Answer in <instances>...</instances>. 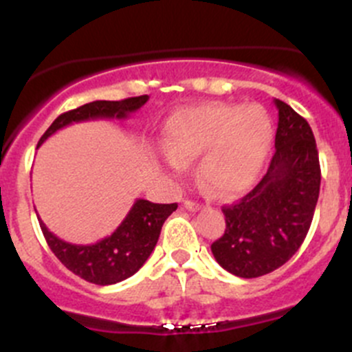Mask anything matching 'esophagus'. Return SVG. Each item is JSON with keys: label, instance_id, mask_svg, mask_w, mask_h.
<instances>
[{"label": "esophagus", "instance_id": "obj_1", "mask_svg": "<svg viewBox=\"0 0 352 352\" xmlns=\"http://www.w3.org/2000/svg\"><path fill=\"white\" fill-rule=\"evenodd\" d=\"M184 208L189 209V211H199L202 206L199 204V202H194V201H184Z\"/></svg>", "mask_w": 352, "mask_h": 352}]
</instances>
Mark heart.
I'll return each instance as SVG.
<instances>
[{"mask_svg": "<svg viewBox=\"0 0 352 352\" xmlns=\"http://www.w3.org/2000/svg\"><path fill=\"white\" fill-rule=\"evenodd\" d=\"M165 162L173 172L197 158L199 179L218 197L247 192L261 175L272 143L271 117L258 105L221 102L173 110L163 124Z\"/></svg>", "mask_w": 352, "mask_h": 352, "instance_id": "obj_1", "label": "heart"}]
</instances>
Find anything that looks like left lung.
<instances>
[{
	"instance_id": "8db88e82",
	"label": "left lung",
	"mask_w": 352,
	"mask_h": 352,
	"mask_svg": "<svg viewBox=\"0 0 352 352\" xmlns=\"http://www.w3.org/2000/svg\"><path fill=\"white\" fill-rule=\"evenodd\" d=\"M278 107L276 153L261 182L223 208L226 228L211 245L216 262L239 278H258L286 264L303 243L320 192L317 143L307 120Z\"/></svg>"
}]
</instances>
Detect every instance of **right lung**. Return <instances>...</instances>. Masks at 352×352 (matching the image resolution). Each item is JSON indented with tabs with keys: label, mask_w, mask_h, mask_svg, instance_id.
<instances>
[{
	"label": "right lung",
	"mask_w": 352,
	"mask_h": 352,
	"mask_svg": "<svg viewBox=\"0 0 352 352\" xmlns=\"http://www.w3.org/2000/svg\"><path fill=\"white\" fill-rule=\"evenodd\" d=\"M148 95L141 97L126 98V100L110 102V100H95L85 104L81 107L61 113L54 122L51 124L44 136L38 141L37 148L58 133L63 127L71 126L74 122H87V120L97 119H117L124 120L143 107L148 102ZM177 209V202L173 204H156L146 199H136L133 208L126 214L116 232L105 239L98 240L97 243L76 245L69 243L49 232L45 223L38 218L42 233H44L47 245L54 252L56 257L74 272L81 279L94 285L107 286L124 281L136 274L148 257L153 252L158 242L160 232L165 219Z\"/></svg>",
	"instance_id": "add662e5"
}]
</instances>
